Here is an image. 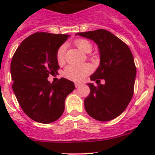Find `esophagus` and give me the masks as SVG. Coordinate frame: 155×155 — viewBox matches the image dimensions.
I'll return each instance as SVG.
<instances>
[{
  "label": "esophagus",
  "mask_w": 155,
  "mask_h": 155,
  "mask_svg": "<svg viewBox=\"0 0 155 155\" xmlns=\"http://www.w3.org/2000/svg\"><path fill=\"white\" fill-rule=\"evenodd\" d=\"M74 85H75V87H79L81 85V84L80 83H75Z\"/></svg>",
  "instance_id": "1"
}]
</instances>
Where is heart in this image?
<instances>
[{
	"label": "heart",
	"mask_w": 155,
	"mask_h": 155,
	"mask_svg": "<svg viewBox=\"0 0 155 155\" xmlns=\"http://www.w3.org/2000/svg\"><path fill=\"white\" fill-rule=\"evenodd\" d=\"M74 45L83 53H90L93 46L90 41L84 39H78L74 41ZM66 44L61 45L57 52V61L59 64H64L66 60ZM92 72V67L88 64L81 65H69L64 69V76L66 78L74 81H81Z\"/></svg>",
	"instance_id": "heart-1"
}]
</instances>
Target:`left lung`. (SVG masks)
Returning a JSON list of instances; mask_svg holds the SVG:
<instances>
[{
    "instance_id": "obj_1",
    "label": "left lung",
    "mask_w": 155,
    "mask_h": 155,
    "mask_svg": "<svg viewBox=\"0 0 155 155\" xmlns=\"http://www.w3.org/2000/svg\"><path fill=\"white\" fill-rule=\"evenodd\" d=\"M92 39L99 49L100 65L90 77V94L84 99L87 114L98 121H109L120 116L134 94L136 66L130 49L124 41L105 29L78 32ZM101 79L105 81L99 84Z\"/></svg>"
}]
</instances>
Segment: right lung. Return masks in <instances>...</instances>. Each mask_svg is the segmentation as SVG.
Masks as SVG:
<instances>
[{"mask_svg": "<svg viewBox=\"0 0 155 155\" xmlns=\"http://www.w3.org/2000/svg\"><path fill=\"white\" fill-rule=\"evenodd\" d=\"M69 35L39 32L21 42L11 63L12 89L27 116L41 124L58 120L64 111V102L74 90V82L61 78L57 83L47 80L60 69L57 61L59 47Z\"/></svg>", "mask_w": 155, "mask_h": 155, "instance_id": "right-lung-1", "label": "right lung"}]
</instances>
